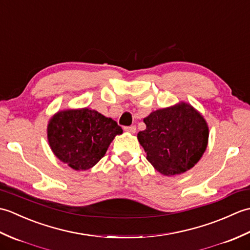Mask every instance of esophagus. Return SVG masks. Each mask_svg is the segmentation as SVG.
I'll list each match as a JSON object with an SVG mask.
<instances>
[{"label":"esophagus","mask_w":250,"mask_h":250,"mask_svg":"<svg viewBox=\"0 0 250 250\" xmlns=\"http://www.w3.org/2000/svg\"><path fill=\"white\" fill-rule=\"evenodd\" d=\"M125 131L129 132V133H135V131H136V126H135V125L125 126Z\"/></svg>","instance_id":"1"}]
</instances>
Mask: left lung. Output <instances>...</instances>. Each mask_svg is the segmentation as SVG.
I'll use <instances>...</instances> for the list:
<instances>
[{
    "label": "left lung",
    "instance_id": "8db88e82",
    "mask_svg": "<svg viewBox=\"0 0 250 250\" xmlns=\"http://www.w3.org/2000/svg\"><path fill=\"white\" fill-rule=\"evenodd\" d=\"M146 129L137 139L147 160L158 172L172 176L192 168L203 156L208 126L198 110L187 103L158 109L144 118Z\"/></svg>",
    "mask_w": 250,
    "mask_h": 250
}]
</instances>
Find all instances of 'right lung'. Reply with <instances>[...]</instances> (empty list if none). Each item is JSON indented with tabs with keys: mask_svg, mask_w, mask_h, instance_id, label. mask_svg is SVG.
Returning a JSON list of instances; mask_svg holds the SVG:
<instances>
[{
	"mask_svg": "<svg viewBox=\"0 0 250 250\" xmlns=\"http://www.w3.org/2000/svg\"><path fill=\"white\" fill-rule=\"evenodd\" d=\"M121 133V126L115 120L90 108L58 111L47 126L51 150L76 171L94 167L114 137Z\"/></svg>",
	"mask_w": 250,
	"mask_h": 250,
	"instance_id": "1",
	"label": "right lung"
}]
</instances>
